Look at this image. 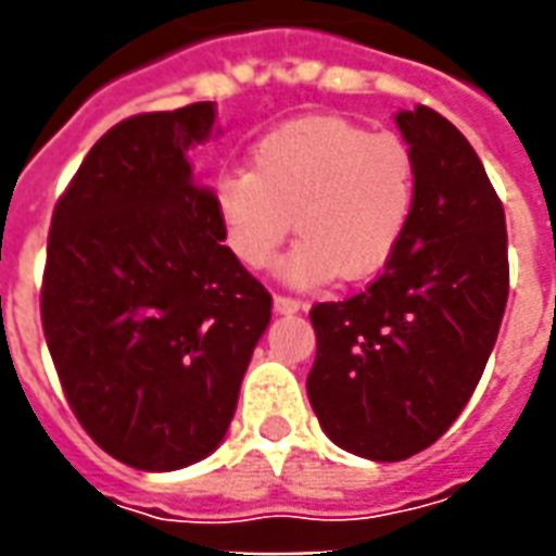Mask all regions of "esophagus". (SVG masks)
<instances>
[{
    "mask_svg": "<svg viewBox=\"0 0 556 556\" xmlns=\"http://www.w3.org/2000/svg\"><path fill=\"white\" fill-rule=\"evenodd\" d=\"M274 309H277L279 315H294V313H301V309H306V303L277 294V298H274Z\"/></svg>",
    "mask_w": 556,
    "mask_h": 556,
    "instance_id": "34e87169",
    "label": "esophagus"
}]
</instances>
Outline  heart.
<instances>
[{
	"instance_id": "obj_1",
	"label": "heart",
	"mask_w": 556,
	"mask_h": 556,
	"mask_svg": "<svg viewBox=\"0 0 556 556\" xmlns=\"http://www.w3.org/2000/svg\"><path fill=\"white\" fill-rule=\"evenodd\" d=\"M414 199L410 148L339 115L279 125L253 148V169L223 172L214 184L226 247L247 267H265L291 226L301 231L277 265L298 289L378 274L408 231Z\"/></svg>"
}]
</instances>
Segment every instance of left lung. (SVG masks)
I'll list each match as a JSON object with an SVG mask.
<instances>
[{"instance_id":"left-lung-1","label":"left lung","mask_w":556,"mask_h":556,"mask_svg":"<svg viewBox=\"0 0 556 556\" xmlns=\"http://www.w3.org/2000/svg\"><path fill=\"white\" fill-rule=\"evenodd\" d=\"M396 127L417 163L408 231L369 289L309 313V405L330 441L372 462L410 458L453 426L509 294L506 217L477 151L429 106L399 110Z\"/></svg>"}]
</instances>
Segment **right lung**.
<instances>
[{"label": "right lung", "instance_id": "1", "mask_svg": "<svg viewBox=\"0 0 556 556\" xmlns=\"http://www.w3.org/2000/svg\"><path fill=\"white\" fill-rule=\"evenodd\" d=\"M217 106L134 115L106 130L53 211L41 321L71 408L137 470L217 450L270 294L235 258L187 151Z\"/></svg>", "mask_w": 556, "mask_h": 556}]
</instances>
